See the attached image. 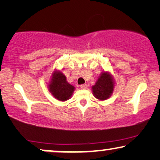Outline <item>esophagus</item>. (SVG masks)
Wrapping results in <instances>:
<instances>
[{
  "mask_svg": "<svg viewBox=\"0 0 160 160\" xmlns=\"http://www.w3.org/2000/svg\"><path fill=\"white\" fill-rule=\"evenodd\" d=\"M80 87H81V88H82V89H86L87 88V84H82V85H81V86H80Z\"/></svg>",
  "mask_w": 160,
  "mask_h": 160,
  "instance_id": "34e87169",
  "label": "esophagus"
}]
</instances>
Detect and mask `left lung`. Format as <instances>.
I'll return each instance as SVG.
<instances>
[{
	"instance_id": "obj_1",
	"label": "left lung",
	"mask_w": 160,
	"mask_h": 160,
	"mask_svg": "<svg viewBox=\"0 0 160 160\" xmlns=\"http://www.w3.org/2000/svg\"><path fill=\"white\" fill-rule=\"evenodd\" d=\"M115 82L109 72L103 71L100 73L95 84L92 87L94 97L100 100L108 99L114 89Z\"/></svg>"
}]
</instances>
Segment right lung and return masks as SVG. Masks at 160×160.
Listing matches in <instances>:
<instances>
[{"instance_id":"right-lung-1","label":"right lung","mask_w":160,"mask_h":160,"mask_svg":"<svg viewBox=\"0 0 160 160\" xmlns=\"http://www.w3.org/2000/svg\"><path fill=\"white\" fill-rule=\"evenodd\" d=\"M48 88L54 98L60 101L69 100L75 90V87L67 82L64 74L58 70L52 73Z\"/></svg>"}]
</instances>
